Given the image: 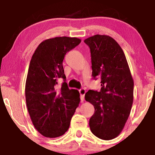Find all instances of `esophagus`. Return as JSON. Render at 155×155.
I'll return each mask as SVG.
<instances>
[{"label":"esophagus","mask_w":155,"mask_h":155,"mask_svg":"<svg viewBox=\"0 0 155 155\" xmlns=\"http://www.w3.org/2000/svg\"><path fill=\"white\" fill-rule=\"evenodd\" d=\"M79 93L81 101L83 102L84 101V99H85V94L86 93V91L85 89H81V90H79Z\"/></svg>","instance_id":"34e87169"}]
</instances>
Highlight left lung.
Wrapping results in <instances>:
<instances>
[{
  "label": "left lung",
  "mask_w": 155,
  "mask_h": 155,
  "mask_svg": "<svg viewBox=\"0 0 155 155\" xmlns=\"http://www.w3.org/2000/svg\"><path fill=\"white\" fill-rule=\"evenodd\" d=\"M84 42L90 48L93 78L101 79V91L90 90L85 96L95 109L89 124L97 137L110 140L120 135L129 116L134 83L124 52L114 39L96 35Z\"/></svg>",
  "instance_id": "obj_1"
}]
</instances>
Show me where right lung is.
<instances>
[{"mask_svg": "<svg viewBox=\"0 0 155 155\" xmlns=\"http://www.w3.org/2000/svg\"><path fill=\"white\" fill-rule=\"evenodd\" d=\"M81 41L69 37L46 40L31 58L25 85L26 103L34 127L44 137L64 135L80 103L79 92L70 90L65 82L63 61L65 54ZM60 78L64 83L58 87Z\"/></svg>", "mask_w": 155, "mask_h": 155, "instance_id": "obj_1", "label": "right lung"}]
</instances>
